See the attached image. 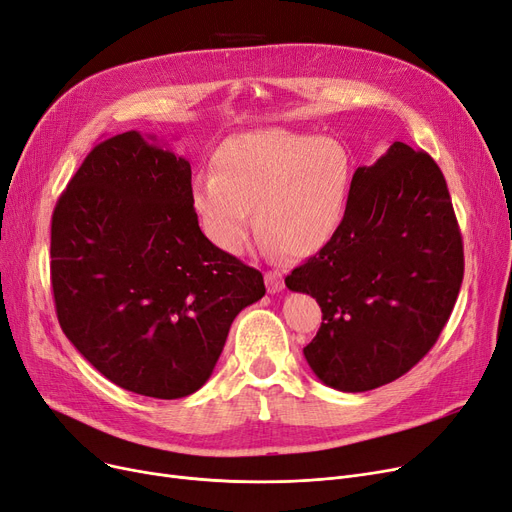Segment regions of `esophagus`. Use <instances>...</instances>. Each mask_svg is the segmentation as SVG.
I'll list each match as a JSON object with an SVG mask.
<instances>
[{"mask_svg": "<svg viewBox=\"0 0 512 512\" xmlns=\"http://www.w3.org/2000/svg\"><path fill=\"white\" fill-rule=\"evenodd\" d=\"M265 286H268V293H280L284 291V280L278 272L265 274Z\"/></svg>", "mask_w": 512, "mask_h": 512, "instance_id": "esophagus-1", "label": "esophagus"}]
</instances>
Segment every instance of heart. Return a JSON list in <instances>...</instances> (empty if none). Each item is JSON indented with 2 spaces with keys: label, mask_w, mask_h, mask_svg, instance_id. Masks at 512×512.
I'll use <instances>...</instances> for the list:
<instances>
[{
  "label": "heart",
  "mask_w": 512,
  "mask_h": 512,
  "mask_svg": "<svg viewBox=\"0 0 512 512\" xmlns=\"http://www.w3.org/2000/svg\"><path fill=\"white\" fill-rule=\"evenodd\" d=\"M353 161L335 138L265 127L236 133L213 154V173L192 180L190 201L217 249L238 255L255 224L268 251L318 253L347 211Z\"/></svg>",
  "instance_id": "heart-1"
}]
</instances>
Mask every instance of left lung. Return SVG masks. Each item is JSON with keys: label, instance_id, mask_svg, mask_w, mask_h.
<instances>
[{"label": "left lung", "instance_id": "left-lung-1", "mask_svg": "<svg viewBox=\"0 0 512 512\" xmlns=\"http://www.w3.org/2000/svg\"><path fill=\"white\" fill-rule=\"evenodd\" d=\"M462 274L446 177L427 152L393 142L355 169L337 234L286 276L322 307L318 335L303 347L309 368L347 393L399 379L435 345Z\"/></svg>", "mask_w": 512, "mask_h": 512}]
</instances>
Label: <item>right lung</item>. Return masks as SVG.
Instances as JSON below:
<instances>
[{"label":"right lung","mask_w":512,"mask_h":512,"mask_svg":"<svg viewBox=\"0 0 512 512\" xmlns=\"http://www.w3.org/2000/svg\"><path fill=\"white\" fill-rule=\"evenodd\" d=\"M154 142L125 131L87 154L52 215V291L66 339L108 381L180 399L265 286L201 232L190 163Z\"/></svg>","instance_id":"1"}]
</instances>
